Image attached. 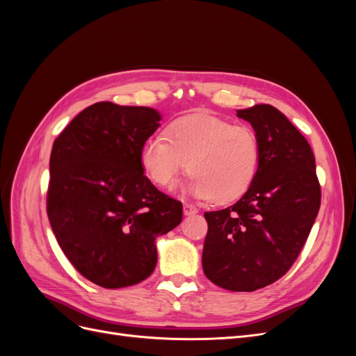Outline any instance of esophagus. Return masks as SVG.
Wrapping results in <instances>:
<instances>
[{
  "instance_id": "esophagus-1",
  "label": "esophagus",
  "mask_w": 356,
  "mask_h": 356,
  "mask_svg": "<svg viewBox=\"0 0 356 356\" xmlns=\"http://www.w3.org/2000/svg\"><path fill=\"white\" fill-rule=\"evenodd\" d=\"M197 212V208L191 203H184V215H193Z\"/></svg>"
}]
</instances>
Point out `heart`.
Masks as SVG:
<instances>
[{"label": "heart", "mask_w": 356, "mask_h": 356, "mask_svg": "<svg viewBox=\"0 0 356 356\" xmlns=\"http://www.w3.org/2000/svg\"><path fill=\"white\" fill-rule=\"evenodd\" d=\"M166 134L149 136L141 152L147 175L159 187H174L187 170L188 190L200 199L227 203L251 187L261 156L251 126L193 114L172 122Z\"/></svg>", "instance_id": "1"}]
</instances>
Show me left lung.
<instances>
[{"instance_id":"1","label":"left lung","mask_w":356,"mask_h":356,"mask_svg":"<svg viewBox=\"0 0 356 356\" xmlns=\"http://www.w3.org/2000/svg\"><path fill=\"white\" fill-rule=\"evenodd\" d=\"M260 139V166L232 207L204 212L202 266L211 282L255 291L281 279L297 260L321 207V184L307 139L275 106L239 110Z\"/></svg>"}]
</instances>
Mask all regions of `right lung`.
<instances>
[{
  "label": "right lung",
  "instance_id": "add662e5",
  "mask_svg": "<svg viewBox=\"0 0 356 356\" xmlns=\"http://www.w3.org/2000/svg\"><path fill=\"white\" fill-rule=\"evenodd\" d=\"M159 122L147 106L96 102L53 143L51 230L77 272L102 288L147 279L157 263L156 238L182 220V203L144 174L141 152Z\"/></svg>",
  "mask_w": 356,
  "mask_h": 356
}]
</instances>
